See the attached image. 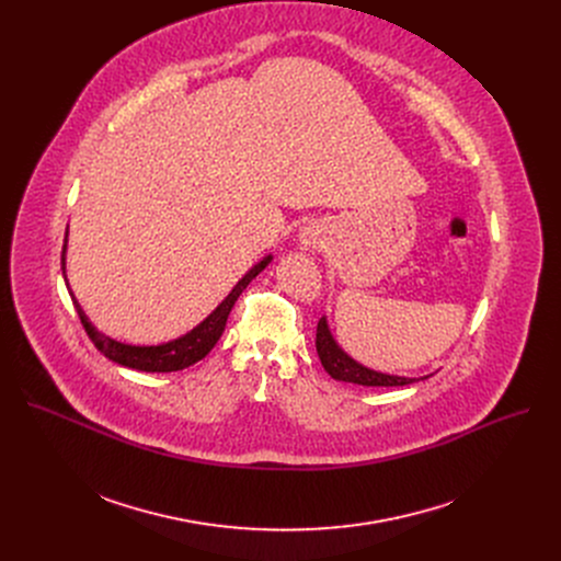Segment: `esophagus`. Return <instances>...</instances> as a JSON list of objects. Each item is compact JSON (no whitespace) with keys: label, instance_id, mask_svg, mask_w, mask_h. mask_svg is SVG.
<instances>
[{"label":"esophagus","instance_id":"obj_1","mask_svg":"<svg viewBox=\"0 0 561 561\" xmlns=\"http://www.w3.org/2000/svg\"><path fill=\"white\" fill-rule=\"evenodd\" d=\"M324 239H327V232H324L322 224L310 221V224L299 228V244H301L304 251H310V253L322 251Z\"/></svg>","mask_w":561,"mask_h":561}]
</instances>
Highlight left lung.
Segmentation results:
<instances>
[{"instance_id":"1","label":"left lung","mask_w":561,"mask_h":561,"mask_svg":"<svg viewBox=\"0 0 561 561\" xmlns=\"http://www.w3.org/2000/svg\"><path fill=\"white\" fill-rule=\"evenodd\" d=\"M314 344H317V355H319V359H322L324 370L337 381H348V383H359V386H407V383L431 377V375H424V377L388 375V373H379V370H373V368L355 362L333 337L327 314L319 319Z\"/></svg>"}]
</instances>
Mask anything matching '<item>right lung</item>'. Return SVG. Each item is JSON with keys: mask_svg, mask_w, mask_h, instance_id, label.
<instances>
[{"mask_svg": "<svg viewBox=\"0 0 561 561\" xmlns=\"http://www.w3.org/2000/svg\"><path fill=\"white\" fill-rule=\"evenodd\" d=\"M66 247H68V228H66V239H64V251H61V273H64V282L68 286L66 279ZM273 262V255H266L264 260H260L242 279H239L232 290L221 299V304H217V308L199 322L195 329H191L188 333L171 340V342H162V344H126V342H117L104 333H100L95 329V324L89 319V314L84 312V308L79 306L77 297L72 295L70 286V299L75 304V310L82 319V324L91 337V342L98 346V351L108 357L111 362L126 366V368H135V370H144V373H173V370H184L193 364H197L199 359H204L213 346L219 342L224 329H226V319L230 314V308L234 306L237 297L244 293V288Z\"/></svg>", "mask_w": 561, "mask_h": 561, "instance_id": "obj_1", "label": "right lung"}]
</instances>
